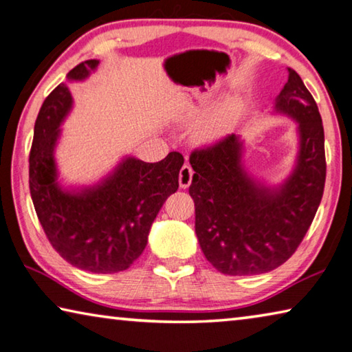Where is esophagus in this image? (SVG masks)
Returning <instances> with one entry per match:
<instances>
[{"label": "esophagus", "instance_id": "34e87169", "mask_svg": "<svg viewBox=\"0 0 352 352\" xmlns=\"http://www.w3.org/2000/svg\"><path fill=\"white\" fill-rule=\"evenodd\" d=\"M192 179H193V170L192 166L186 164L179 171V187L187 188L190 184H192Z\"/></svg>", "mask_w": 352, "mask_h": 352}]
</instances>
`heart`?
<instances>
[{
    "instance_id": "b5f03b06",
    "label": "heart",
    "mask_w": 352,
    "mask_h": 352,
    "mask_svg": "<svg viewBox=\"0 0 352 352\" xmlns=\"http://www.w3.org/2000/svg\"><path fill=\"white\" fill-rule=\"evenodd\" d=\"M241 112H243V106H241L239 98L224 100L195 128V140H197L198 145L203 146H212L223 142L224 138L232 134L241 117ZM201 117H203V111L195 109V111H190L184 115L182 123L193 126L199 122Z\"/></svg>"
}]
</instances>
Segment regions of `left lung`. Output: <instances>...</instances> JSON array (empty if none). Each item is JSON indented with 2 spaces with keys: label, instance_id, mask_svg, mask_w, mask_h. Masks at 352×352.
<instances>
[{
  "label": "left lung",
  "instance_id": "1",
  "mask_svg": "<svg viewBox=\"0 0 352 352\" xmlns=\"http://www.w3.org/2000/svg\"><path fill=\"white\" fill-rule=\"evenodd\" d=\"M274 100V113L296 122L298 154L285 181L267 186L248 173L240 135L193 151L190 197L204 256L229 276L262 274L289 261L314 221L326 181L324 131L318 106L299 74Z\"/></svg>",
  "mask_w": 352,
  "mask_h": 352
}]
</instances>
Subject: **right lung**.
<instances>
[{
  "label": "right lung",
  "instance_id": "1",
  "mask_svg": "<svg viewBox=\"0 0 352 352\" xmlns=\"http://www.w3.org/2000/svg\"><path fill=\"white\" fill-rule=\"evenodd\" d=\"M98 65L96 59L79 63L42 104L34 126L30 188L38 221L54 250L73 267L107 274L128 270L140 257L160 207L179 187L184 157L175 151L148 164L124 155L91 186L60 184L54 153L60 124L73 109L67 84L85 80Z\"/></svg>",
  "mask_w": 352,
  "mask_h": 352
}]
</instances>
